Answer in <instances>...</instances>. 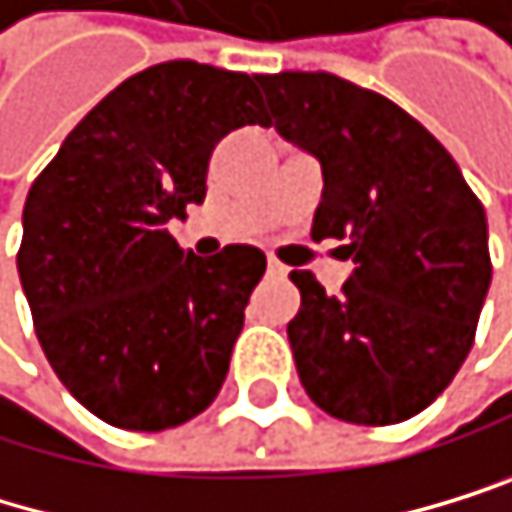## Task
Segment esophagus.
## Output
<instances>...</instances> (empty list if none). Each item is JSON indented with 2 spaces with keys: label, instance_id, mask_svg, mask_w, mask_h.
Listing matches in <instances>:
<instances>
[{
  "label": "esophagus",
  "instance_id": "34e87169",
  "mask_svg": "<svg viewBox=\"0 0 512 512\" xmlns=\"http://www.w3.org/2000/svg\"><path fill=\"white\" fill-rule=\"evenodd\" d=\"M286 273H289V270H286L280 261H267V277H277V280H283Z\"/></svg>",
  "mask_w": 512,
  "mask_h": 512
}]
</instances>
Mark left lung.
Returning a JSON list of instances; mask_svg holds the SVG:
<instances>
[{"label": "left lung", "instance_id": "8db88e82", "mask_svg": "<svg viewBox=\"0 0 512 512\" xmlns=\"http://www.w3.org/2000/svg\"><path fill=\"white\" fill-rule=\"evenodd\" d=\"M277 131L321 160L311 239H343L355 270L327 295L292 270L289 346L305 393L352 425L428 409L475 343L491 286L485 207L431 131L330 71L258 75Z\"/></svg>", "mask_w": 512, "mask_h": 512}]
</instances>
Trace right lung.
Wrapping results in <instances>:
<instances>
[{
  "label": "right lung",
  "instance_id": "right-lung-1",
  "mask_svg": "<svg viewBox=\"0 0 512 512\" xmlns=\"http://www.w3.org/2000/svg\"><path fill=\"white\" fill-rule=\"evenodd\" d=\"M270 125L258 75L160 62L71 128L24 201L18 277L37 340L75 400L125 431L176 428L226 381L267 258H198L166 223L207 194L229 131Z\"/></svg>",
  "mask_w": 512,
  "mask_h": 512
}]
</instances>
